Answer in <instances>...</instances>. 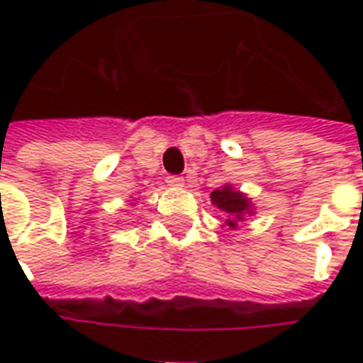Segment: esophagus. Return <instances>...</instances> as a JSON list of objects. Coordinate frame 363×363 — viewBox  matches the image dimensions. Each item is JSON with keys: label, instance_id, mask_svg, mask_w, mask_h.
Listing matches in <instances>:
<instances>
[{"label": "esophagus", "instance_id": "1", "mask_svg": "<svg viewBox=\"0 0 363 363\" xmlns=\"http://www.w3.org/2000/svg\"><path fill=\"white\" fill-rule=\"evenodd\" d=\"M167 182H169V186H182L184 179L179 177V174H171V177H167Z\"/></svg>", "mask_w": 363, "mask_h": 363}]
</instances>
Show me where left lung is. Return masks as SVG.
Listing matches in <instances>:
<instances>
[{
    "label": "left lung",
    "instance_id": "1",
    "mask_svg": "<svg viewBox=\"0 0 363 363\" xmlns=\"http://www.w3.org/2000/svg\"><path fill=\"white\" fill-rule=\"evenodd\" d=\"M212 202L221 212L228 213V225L229 228H235L237 221L243 220V213L249 212V200L237 192V190H231V186H223L221 190H213L212 192Z\"/></svg>",
    "mask_w": 363,
    "mask_h": 363
}]
</instances>
